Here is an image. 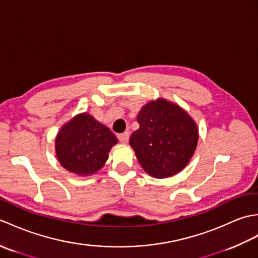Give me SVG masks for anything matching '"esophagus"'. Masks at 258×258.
Segmentation results:
<instances>
[{"instance_id":"1","label":"esophagus","mask_w":258,"mask_h":258,"mask_svg":"<svg viewBox=\"0 0 258 258\" xmlns=\"http://www.w3.org/2000/svg\"><path fill=\"white\" fill-rule=\"evenodd\" d=\"M118 140L119 142H122V143H126V142L128 141V138H130V134L127 132H124L122 134H118Z\"/></svg>"}]
</instances>
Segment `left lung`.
<instances>
[{"instance_id": "left-lung-1", "label": "left lung", "mask_w": 258, "mask_h": 258, "mask_svg": "<svg viewBox=\"0 0 258 258\" xmlns=\"http://www.w3.org/2000/svg\"><path fill=\"white\" fill-rule=\"evenodd\" d=\"M140 128L130 145L146 173L173 176L187 165L199 141L197 125L187 112L164 98L147 103L138 115Z\"/></svg>"}]
</instances>
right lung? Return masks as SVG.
<instances>
[{"label":"right lung","mask_w":258,"mask_h":258,"mask_svg":"<svg viewBox=\"0 0 258 258\" xmlns=\"http://www.w3.org/2000/svg\"><path fill=\"white\" fill-rule=\"evenodd\" d=\"M117 139L92 115L82 113L64 124L55 139L61 165L76 175H92L101 169Z\"/></svg>","instance_id":"add662e5"}]
</instances>
